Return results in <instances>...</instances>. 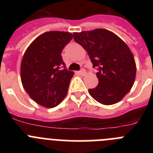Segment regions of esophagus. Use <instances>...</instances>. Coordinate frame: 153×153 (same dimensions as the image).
Instances as JSON below:
<instances>
[{
    "label": "esophagus",
    "instance_id": "esophagus-1",
    "mask_svg": "<svg viewBox=\"0 0 153 153\" xmlns=\"http://www.w3.org/2000/svg\"><path fill=\"white\" fill-rule=\"evenodd\" d=\"M78 74H80V75H82V76H84V75H86V70H81L80 71H79V72H78Z\"/></svg>",
    "mask_w": 153,
    "mask_h": 153
}]
</instances>
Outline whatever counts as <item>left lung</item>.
Returning <instances> with one entry per match:
<instances>
[{
  "mask_svg": "<svg viewBox=\"0 0 153 153\" xmlns=\"http://www.w3.org/2000/svg\"><path fill=\"white\" fill-rule=\"evenodd\" d=\"M74 38L86 51L98 67L99 83L89 93L103 105H113L123 100L134 84L136 65L130 49L112 31L93 30L74 33Z\"/></svg>",
  "mask_w": 153,
  "mask_h": 153,
  "instance_id": "1",
  "label": "left lung"
}]
</instances>
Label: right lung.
<instances>
[{
    "instance_id": "obj_1",
    "label": "right lung",
    "mask_w": 153,
    "mask_h": 153,
    "mask_svg": "<svg viewBox=\"0 0 153 153\" xmlns=\"http://www.w3.org/2000/svg\"><path fill=\"white\" fill-rule=\"evenodd\" d=\"M73 36L65 31L45 32L24 53L21 65V83L30 97L40 106L53 108L67 96L74 73L66 69L61 52Z\"/></svg>"
}]
</instances>
